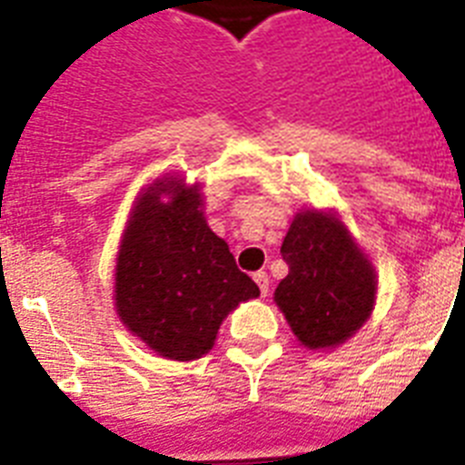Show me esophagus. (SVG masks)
I'll use <instances>...</instances> for the list:
<instances>
[{
    "label": "esophagus",
    "instance_id": "34e87169",
    "mask_svg": "<svg viewBox=\"0 0 465 465\" xmlns=\"http://www.w3.org/2000/svg\"><path fill=\"white\" fill-rule=\"evenodd\" d=\"M252 279H255V284L260 286V293L267 296V292H270V277H267V272H255Z\"/></svg>",
    "mask_w": 465,
    "mask_h": 465
}]
</instances>
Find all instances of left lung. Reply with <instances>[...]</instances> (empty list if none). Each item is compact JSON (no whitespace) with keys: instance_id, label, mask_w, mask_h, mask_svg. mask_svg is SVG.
<instances>
[{"instance_id":"8db88e82","label":"left lung","mask_w":465,"mask_h":465,"mask_svg":"<svg viewBox=\"0 0 465 465\" xmlns=\"http://www.w3.org/2000/svg\"><path fill=\"white\" fill-rule=\"evenodd\" d=\"M289 274L274 289L293 337L311 351H331L370 320L377 272L368 252L331 210H298L282 243Z\"/></svg>"}]
</instances>
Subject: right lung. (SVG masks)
I'll return each mask as SVG.
<instances>
[{
  "label": "right lung",
  "instance_id": "add662e5",
  "mask_svg": "<svg viewBox=\"0 0 465 465\" xmlns=\"http://www.w3.org/2000/svg\"><path fill=\"white\" fill-rule=\"evenodd\" d=\"M203 207L200 183L179 173L154 179L135 195L116 252V315L169 361L205 356L226 315L260 296Z\"/></svg>",
  "mask_w": 465,
  "mask_h": 465
}]
</instances>
